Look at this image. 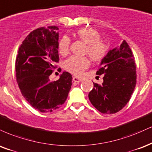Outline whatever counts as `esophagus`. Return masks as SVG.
<instances>
[{"instance_id":"34e87169","label":"esophagus","mask_w":152,"mask_h":152,"mask_svg":"<svg viewBox=\"0 0 152 152\" xmlns=\"http://www.w3.org/2000/svg\"><path fill=\"white\" fill-rule=\"evenodd\" d=\"M72 80H73V81H74V82H75V83H81V82L83 81V79H81V78L77 77H74L72 78Z\"/></svg>"}]
</instances>
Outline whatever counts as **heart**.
<instances>
[{
  "mask_svg": "<svg viewBox=\"0 0 152 152\" xmlns=\"http://www.w3.org/2000/svg\"><path fill=\"white\" fill-rule=\"evenodd\" d=\"M78 38L87 44L86 53L93 61L100 62L106 57L108 45L101 41V35L96 30L91 28H83L76 32ZM70 40L67 36L61 37L58 42V51L60 55H65L69 53ZM66 70L75 75H81L85 69L90 66L87 57L72 56L65 62Z\"/></svg>",
  "mask_w": 152,
  "mask_h": 152,
  "instance_id": "b5f03b06",
  "label": "heart"
}]
</instances>
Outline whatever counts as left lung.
<instances>
[{"mask_svg":"<svg viewBox=\"0 0 152 152\" xmlns=\"http://www.w3.org/2000/svg\"><path fill=\"white\" fill-rule=\"evenodd\" d=\"M96 74H104L102 85L94 84L88 94L92 104L103 114L117 113L127 104L137 83L136 65L125 40L110 50Z\"/></svg>","mask_w":152,"mask_h":152,"instance_id":"obj_1","label":"left lung"}]
</instances>
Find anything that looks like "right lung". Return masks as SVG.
I'll return each mask as SVG.
<instances>
[{
	"mask_svg": "<svg viewBox=\"0 0 152 152\" xmlns=\"http://www.w3.org/2000/svg\"><path fill=\"white\" fill-rule=\"evenodd\" d=\"M58 27L33 30L20 46L15 60L16 80L21 93L41 112H51L65 103L72 86V75L63 72L60 79L49 77L59 62Z\"/></svg>",
	"mask_w": 152,
	"mask_h": 152,
	"instance_id": "add662e5",
	"label": "right lung"
}]
</instances>
